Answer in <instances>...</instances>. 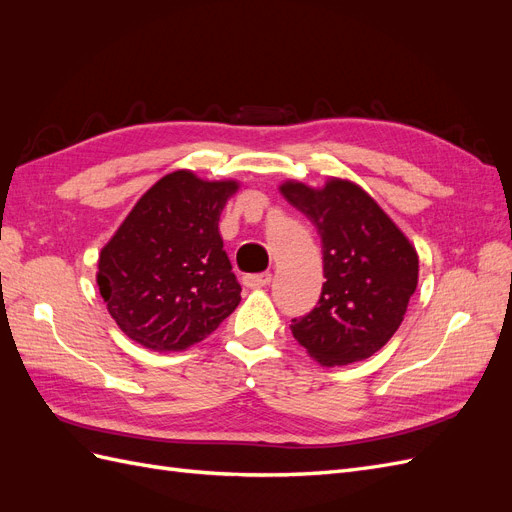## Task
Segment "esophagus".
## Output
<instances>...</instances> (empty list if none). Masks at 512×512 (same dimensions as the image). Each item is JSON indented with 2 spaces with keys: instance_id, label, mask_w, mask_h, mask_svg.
Segmentation results:
<instances>
[{
  "instance_id": "1",
  "label": "esophagus",
  "mask_w": 512,
  "mask_h": 512,
  "mask_svg": "<svg viewBox=\"0 0 512 512\" xmlns=\"http://www.w3.org/2000/svg\"><path fill=\"white\" fill-rule=\"evenodd\" d=\"M271 284V273H250L243 277V286L247 288H265Z\"/></svg>"
}]
</instances>
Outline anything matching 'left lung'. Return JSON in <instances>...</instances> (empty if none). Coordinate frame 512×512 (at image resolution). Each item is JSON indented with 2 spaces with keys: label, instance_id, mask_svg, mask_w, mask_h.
Returning a JSON list of instances; mask_svg holds the SVG:
<instances>
[{
  "label": "left lung",
  "instance_id": "left-lung-1",
  "mask_svg": "<svg viewBox=\"0 0 512 512\" xmlns=\"http://www.w3.org/2000/svg\"><path fill=\"white\" fill-rule=\"evenodd\" d=\"M280 192L305 213L322 241L318 305L290 331L324 365L369 359L399 329L418 284V256L408 237L359 185L331 179L316 190L286 181Z\"/></svg>",
  "mask_w": 512,
  "mask_h": 512
}]
</instances>
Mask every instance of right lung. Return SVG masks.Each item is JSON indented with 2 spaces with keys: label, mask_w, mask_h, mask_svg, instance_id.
<instances>
[{
  "label": "right lung",
  "mask_w": 512,
  "mask_h": 512,
  "mask_svg": "<svg viewBox=\"0 0 512 512\" xmlns=\"http://www.w3.org/2000/svg\"><path fill=\"white\" fill-rule=\"evenodd\" d=\"M237 188V181L175 170L151 185L102 247L100 294L136 344L179 352L203 342L235 312L241 286L218 222Z\"/></svg>",
  "instance_id": "1"
}]
</instances>
